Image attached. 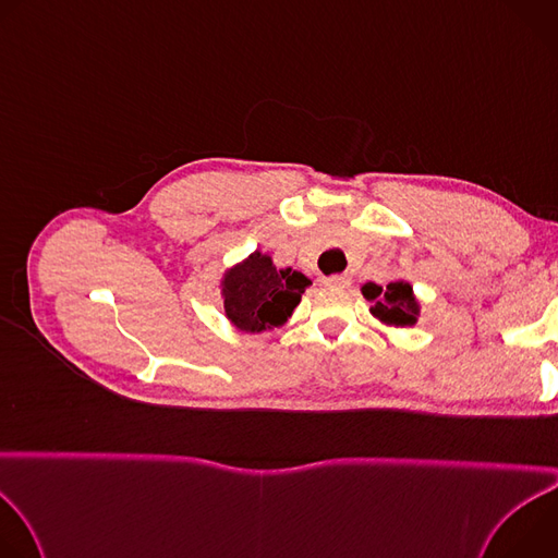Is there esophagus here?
Returning <instances> with one entry per match:
<instances>
[{
	"instance_id": "obj_1",
	"label": "esophagus",
	"mask_w": 558,
	"mask_h": 558,
	"mask_svg": "<svg viewBox=\"0 0 558 558\" xmlns=\"http://www.w3.org/2000/svg\"><path fill=\"white\" fill-rule=\"evenodd\" d=\"M327 287H349L351 284V278L347 274H336V276H329L323 280Z\"/></svg>"
}]
</instances>
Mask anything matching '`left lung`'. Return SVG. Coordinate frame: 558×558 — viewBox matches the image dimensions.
<instances>
[{
    "instance_id": "1",
    "label": "left lung",
    "mask_w": 558,
    "mask_h": 558,
    "mask_svg": "<svg viewBox=\"0 0 558 558\" xmlns=\"http://www.w3.org/2000/svg\"><path fill=\"white\" fill-rule=\"evenodd\" d=\"M366 300L373 302L371 313L379 317L381 323L392 327H411L417 320L420 304L413 295V287L409 282H390L381 289L375 282L362 287Z\"/></svg>"
}]
</instances>
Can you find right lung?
I'll use <instances>...</instances> for the list:
<instances>
[{
  "label": "right lung",
  "mask_w": 558,
  "mask_h": 558,
  "mask_svg": "<svg viewBox=\"0 0 558 558\" xmlns=\"http://www.w3.org/2000/svg\"><path fill=\"white\" fill-rule=\"evenodd\" d=\"M308 284L300 271L276 269L269 256L256 252L225 276V313L233 327L247 333L280 327Z\"/></svg>",
  "instance_id": "1"
}]
</instances>
